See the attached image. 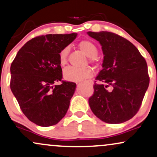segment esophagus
I'll return each mask as SVG.
<instances>
[{
	"mask_svg": "<svg viewBox=\"0 0 157 157\" xmlns=\"http://www.w3.org/2000/svg\"><path fill=\"white\" fill-rule=\"evenodd\" d=\"M86 82L88 83V84H89L90 85H91V86L93 85V82L92 80H88V81H86Z\"/></svg>",
	"mask_w": 157,
	"mask_h": 157,
	"instance_id": "1",
	"label": "esophagus"
}]
</instances>
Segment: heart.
Listing matches in <instances>:
<instances>
[{"mask_svg": "<svg viewBox=\"0 0 157 157\" xmlns=\"http://www.w3.org/2000/svg\"><path fill=\"white\" fill-rule=\"evenodd\" d=\"M79 48L84 54L90 57L91 62H96V58L98 53L97 45L90 40H82L78 44ZM69 53V48L67 47L64 48L59 53V61L62 67H64L67 62V55ZM64 78L70 82H80L84 80L93 75V71L90 67L77 68L74 67H68L64 71Z\"/></svg>", "mask_w": 157, "mask_h": 157, "instance_id": "obj_1", "label": "heart"}]
</instances>
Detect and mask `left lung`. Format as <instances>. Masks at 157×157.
<instances>
[{
	"label": "left lung",
	"instance_id": "8db88e82",
	"mask_svg": "<svg viewBox=\"0 0 157 157\" xmlns=\"http://www.w3.org/2000/svg\"><path fill=\"white\" fill-rule=\"evenodd\" d=\"M87 34L100 42L104 55L103 69L89 98L90 109L105 123L126 122L139 111L148 87L146 61L132 42L118 34L109 31Z\"/></svg>",
	"mask_w": 157,
	"mask_h": 157
}]
</instances>
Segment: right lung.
Segmentation results:
<instances>
[{"label":"right lung","instance_id":"1","mask_svg":"<svg viewBox=\"0 0 157 157\" xmlns=\"http://www.w3.org/2000/svg\"><path fill=\"white\" fill-rule=\"evenodd\" d=\"M76 36H36L20 49L11 64V90L24 115L38 126L56 125L67 113L76 84L62 80L59 53ZM58 81L62 84L56 86Z\"/></svg>","mask_w":157,"mask_h":157}]
</instances>
